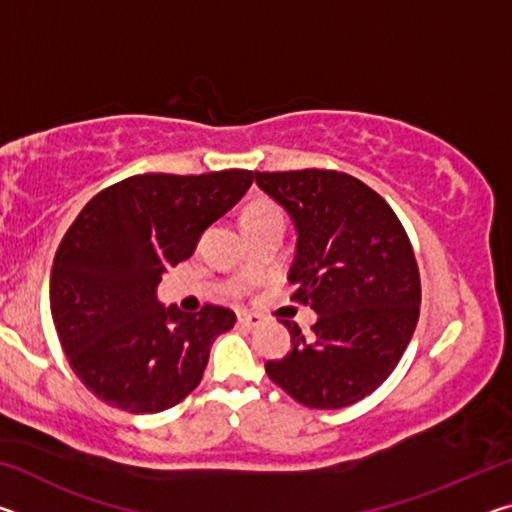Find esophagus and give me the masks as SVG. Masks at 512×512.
I'll return each mask as SVG.
<instances>
[{
  "label": "esophagus",
  "mask_w": 512,
  "mask_h": 512,
  "mask_svg": "<svg viewBox=\"0 0 512 512\" xmlns=\"http://www.w3.org/2000/svg\"><path fill=\"white\" fill-rule=\"evenodd\" d=\"M237 323H239L241 327L255 329V327L262 325V316H257V314H248V311H241V314L237 316Z\"/></svg>",
  "instance_id": "esophagus-1"
}]
</instances>
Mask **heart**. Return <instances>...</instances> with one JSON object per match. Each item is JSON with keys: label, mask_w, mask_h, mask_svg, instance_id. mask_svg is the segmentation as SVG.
<instances>
[{"label": "heart", "mask_w": 512, "mask_h": 512, "mask_svg": "<svg viewBox=\"0 0 512 512\" xmlns=\"http://www.w3.org/2000/svg\"><path fill=\"white\" fill-rule=\"evenodd\" d=\"M277 207L273 203L264 201V198H259V201H253L250 203L246 210H244V216H241V221H244V225L253 223L257 219H262V216H268V214H275Z\"/></svg>", "instance_id": "b5f03b06"}]
</instances>
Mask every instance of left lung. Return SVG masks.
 I'll list each match as a JSON object with an SVG mask.
<instances>
[{
  "label": "left lung",
  "instance_id": "left-lung-1",
  "mask_svg": "<svg viewBox=\"0 0 512 512\" xmlns=\"http://www.w3.org/2000/svg\"><path fill=\"white\" fill-rule=\"evenodd\" d=\"M296 225L291 300L318 314L296 323L287 357L266 375L309 409H343L384 384L420 316V273L404 225L384 198L343 171H255Z\"/></svg>",
  "mask_w": 512,
  "mask_h": 512
}]
</instances>
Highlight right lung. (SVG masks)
Returning a JSON list of instances; mask_svg holds the SVG:
<instances>
[{
	"label": "right lung",
	"mask_w": 512,
	"mask_h": 512,
	"mask_svg": "<svg viewBox=\"0 0 512 512\" xmlns=\"http://www.w3.org/2000/svg\"><path fill=\"white\" fill-rule=\"evenodd\" d=\"M255 173H140L103 189L69 225L51 266V316L88 391L128 413L167 411L201 384L214 339L237 316L219 305L185 314L155 289L192 257Z\"/></svg>",
	"instance_id": "1"
}]
</instances>
